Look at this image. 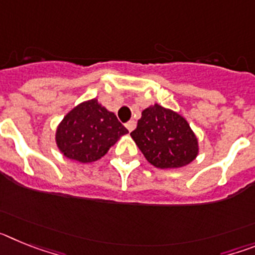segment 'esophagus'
I'll list each match as a JSON object with an SVG mask.
<instances>
[{
	"mask_svg": "<svg viewBox=\"0 0 255 255\" xmlns=\"http://www.w3.org/2000/svg\"><path fill=\"white\" fill-rule=\"evenodd\" d=\"M125 126H126V129L129 130V131H132V130L135 129V126H136V123H135L134 120H130L125 124Z\"/></svg>",
	"mask_w": 255,
	"mask_h": 255,
	"instance_id": "34e87169",
	"label": "esophagus"
}]
</instances>
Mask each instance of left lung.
<instances>
[{"mask_svg":"<svg viewBox=\"0 0 255 255\" xmlns=\"http://www.w3.org/2000/svg\"><path fill=\"white\" fill-rule=\"evenodd\" d=\"M149 163L158 168H177L198 154V141L184 117L159 105L145 108L130 132Z\"/></svg>","mask_w":255,"mask_h":255,"instance_id":"left-lung-1","label":"left lung"}]
</instances>
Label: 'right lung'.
<instances>
[{"mask_svg":"<svg viewBox=\"0 0 255 255\" xmlns=\"http://www.w3.org/2000/svg\"><path fill=\"white\" fill-rule=\"evenodd\" d=\"M128 129L97 100L76 106L64 117L56 141L67 158L88 163L100 159Z\"/></svg>","mask_w":255,"mask_h":255,"instance_id":"1","label":"right lung"}]
</instances>
